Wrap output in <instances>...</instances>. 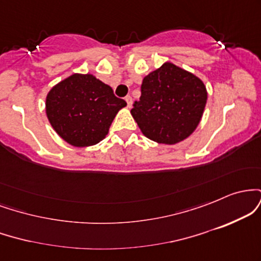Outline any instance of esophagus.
Returning a JSON list of instances; mask_svg holds the SVG:
<instances>
[{
    "instance_id": "obj_1",
    "label": "esophagus",
    "mask_w": 261,
    "mask_h": 261,
    "mask_svg": "<svg viewBox=\"0 0 261 261\" xmlns=\"http://www.w3.org/2000/svg\"><path fill=\"white\" fill-rule=\"evenodd\" d=\"M125 100H126V103H127V108L133 107V98H131L130 95H127V97H125Z\"/></svg>"
}]
</instances>
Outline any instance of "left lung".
Returning a JSON list of instances; mask_svg holds the SVG:
<instances>
[{
  "label": "left lung",
  "mask_w": 261,
  "mask_h": 261,
  "mask_svg": "<svg viewBox=\"0 0 261 261\" xmlns=\"http://www.w3.org/2000/svg\"><path fill=\"white\" fill-rule=\"evenodd\" d=\"M206 101L207 91L199 77L164 62L143 79L140 100L131 115L147 139L175 145L199 126Z\"/></svg>",
  "instance_id": "1"
}]
</instances>
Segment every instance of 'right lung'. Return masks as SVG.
I'll return each mask as SVG.
<instances>
[{"mask_svg":"<svg viewBox=\"0 0 261 261\" xmlns=\"http://www.w3.org/2000/svg\"><path fill=\"white\" fill-rule=\"evenodd\" d=\"M126 101L91 73H73L50 89L45 100L47 120L73 147H88L106 139L114 118Z\"/></svg>","mask_w":261,"mask_h":261,"instance_id":"1","label":"right lung"}]
</instances>
